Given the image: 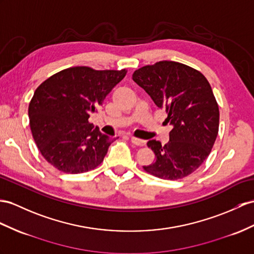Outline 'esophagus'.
<instances>
[{
  "instance_id": "esophagus-1",
  "label": "esophagus",
  "mask_w": 254,
  "mask_h": 254,
  "mask_svg": "<svg viewBox=\"0 0 254 254\" xmlns=\"http://www.w3.org/2000/svg\"><path fill=\"white\" fill-rule=\"evenodd\" d=\"M130 140H131V142H132L134 145H138V146L145 145V141L144 140H141V139H138V138H135V137H130Z\"/></svg>"
}]
</instances>
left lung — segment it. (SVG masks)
<instances>
[{
  "mask_svg": "<svg viewBox=\"0 0 254 254\" xmlns=\"http://www.w3.org/2000/svg\"><path fill=\"white\" fill-rule=\"evenodd\" d=\"M132 79L165 109V122L174 126L167 144L147 142L155 162L143 166L144 171L164 180L193 174L209 156L219 132V106L208 79L198 70L168 60L140 67Z\"/></svg>",
  "mask_w": 254,
  "mask_h": 254,
  "instance_id": "obj_1",
  "label": "left lung"
}]
</instances>
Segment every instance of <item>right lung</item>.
Returning a JSON list of instances; mask_svg holds the SVG:
<instances>
[{
  "mask_svg": "<svg viewBox=\"0 0 254 254\" xmlns=\"http://www.w3.org/2000/svg\"><path fill=\"white\" fill-rule=\"evenodd\" d=\"M126 73L72 66L36 88L29 104L31 132L43 157L56 169L83 174L103 162L116 138L100 132L88 119Z\"/></svg>",
  "mask_w": 254,
  "mask_h": 254,
  "instance_id": "obj_1",
  "label": "right lung"
}]
</instances>
